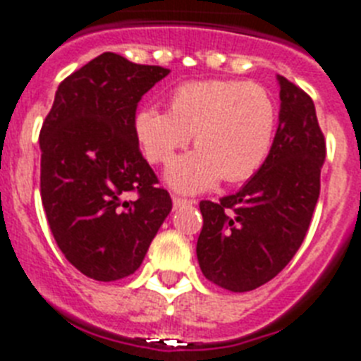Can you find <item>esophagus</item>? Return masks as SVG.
<instances>
[{
    "label": "esophagus",
    "mask_w": 361,
    "mask_h": 361,
    "mask_svg": "<svg viewBox=\"0 0 361 361\" xmlns=\"http://www.w3.org/2000/svg\"><path fill=\"white\" fill-rule=\"evenodd\" d=\"M186 204H192V201H190V199L178 197V195H173V207H175V208L186 207Z\"/></svg>",
    "instance_id": "1"
}]
</instances>
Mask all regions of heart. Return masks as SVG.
<instances>
[{
  "mask_svg": "<svg viewBox=\"0 0 361 361\" xmlns=\"http://www.w3.org/2000/svg\"><path fill=\"white\" fill-rule=\"evenodd\" d=\"M276 105L269 92L245 80H192L169 95L168 110L147 106L134 118V130L149 162L166 164L168 183L184 193L202 192L223 178L241 183L262 168L273 147Z\"/></svg>",
  "mask_w": 361,
  "mask_h": 361,
  "instance_id": "b5f03b06",
  "label": "heart"
}]
</instances>
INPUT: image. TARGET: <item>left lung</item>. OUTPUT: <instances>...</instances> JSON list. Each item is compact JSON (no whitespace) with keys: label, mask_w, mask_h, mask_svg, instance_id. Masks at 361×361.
<instances>
[{"label":"left lung","mask_w":361,"mask_h":361,"mask_svg":"<svg viewBox=\"0 0 361 361\" xmlns=\"http://www.w3.org/2000/svg\"><path fill=\"white\" fill-rule=\"evenodd\" d=\"M273 147L240 192L201 201L202 275L234 293L275 279L305 240L321 192L326 142L314 101L286 77Z\"/></svg>","instance_id":"1"}]
</instances>
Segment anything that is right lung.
<instances>
[{"label":"right lung","instance_id":"right-lung-1","mask_svg":"<svg viewBox=\"0 0 361 361\" xmlns=\"http://www.w3.org/2000/svg\"><path fill=\"white\" fill-rule=\"evenodd\" d=\"M168 73L103 53L62 80L42 125L47 223L66 260L94 281L133 275L173 207L134 130L142 95Z\"/></svg>","mask_w":361,"mask_h":361}]
</instances>
